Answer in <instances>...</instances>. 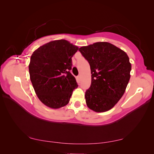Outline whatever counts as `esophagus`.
Returning a JSON list of instances; mask_svg holds the SVG:
<instances>
[{
    "label": "esophagus",
    "instance_id": "esophagus-1",
    "mask_svg": "<svg viewBox=\"0 0 154 154\" xmlns=\"http://www.w3.org/2000/svg\"><path fill=\"white\" fill-rule=\"evenodd\" d=\"M76 80H77L78 82H80V76H78L76 77Z\"/></svg>",
    "mask_w": 154,
    "mask_h": 154
}]
</instances>
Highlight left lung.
Instances as JSON below:
<instances>
[{
    "label": "left lung",
    "instance_id": "8db88e82",
    "mask_svg": "<svg viewBox=\"0 0 154 154\" xmlns=\"http://www.w3.org/2000/svg\"><path fill=\"white\" fill-rule=\"evenodd\" d=\"M90 65L91 85L85 92L89 109L97 112L111 109L124 94L131 64L125 52L108 42H96L78 49Z\"/></svg>",
    "mask_w": 154,
    "mask_h": 154
}]
</instances>
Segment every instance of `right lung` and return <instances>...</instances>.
<instances>
[{
	"instance_id": "1",
	"label": "right lung",
	"mask_w": 154,
	"mask_h": 154,
	"mask_svg": "<svg viewBox=\"0 0 154 154\" xmlns=\"http://www.w3.org/2000/svg\"><path fill=\"white\" fill-rule=\"evenodd\" d=\"M78 50L68 41L59 40L41 46L31 55L29 71L32 87L39 100L50 108L66 105L78 86L70 72Z\"/></svg>"
}]
</instances>
